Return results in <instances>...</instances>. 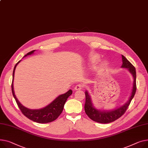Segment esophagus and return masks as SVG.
Masks as SVG:
<instances>
[{"mask_svg": "<svg viewBox=\"0 0 148 148\" xmlns=\"http://www.w3.org/2000/svg\"><path fill=\"white\" fill-rule=\"evenodd\" d=\"M83 85H82V84H77V85H76L75 86V87H74V89L75 90H81V89H82V88H83Z\"/></svg>", "mask_w": 148, "mask_h": 148, "instance_id": "obj_1", "label": "esophagus"}]
</instances>
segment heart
<instances>
[{
	"label": "heart",
	"instance_id": "b5f03b06",
	"mask_svg": "<svg viewBox=\"0 0 148 148\" xmlns=\"http://www.w3.org/2000/svg\"><path fill=\"white\" fill-rule=\"evenodd\" d=\"M99 59V55L96 53H93L90 56L89 58V61L91 63H95ZM106 62L105 61H102L101 63V66H104L106 65Z\"/></svg>",
	"mask_w": 148,
	"mask_h": 148
}]
</instances>
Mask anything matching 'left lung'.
Listing matches in <instances>:
<instances>
[{"mask_svg":"<svg viewBox=\"0 0 148 148\" xmlns=\"http://www.w3.org/2000/svg\"><path fill=\"white\" fill-rule=\"evenodd\" d=\"M123 64L121 65L122 68H127L133 77V84L132 92L131 95L129 97V99L123 106L116 108L111 111H101L96 110L93 106L91 97L88 94V92L86 90L85 92L86 95V102L84 105V110L86 114L90 118L91 120L94 121L99 123H110L113 122L120 118L125 112L127 108L129 107L132 99L133 98L136 91V72L134 66L129 61L127 58L122 55Z\"/></svg>","mask_w":148,"mask_h":148,"instance_id":"obj_1","label":"left lung"}]
</instances>
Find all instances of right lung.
<instances>
[{
    "label": "right lung",
    "mask_w": 148,
    "mask_h": 148,
    "mask_svg": "<svg viewBox=\"0 0 148 148\" xmlns=\"http://www.w3.org/2000/svg\"><path fill=\"white\" fill-rule=\"evenodd\" d=\"M35 51L36 50H34L28 52L24 57L33 54ZM20 61H18L14 66V71H13V75H12V82L11 85L12 94L19 108L20 109L22 113L26 117H27L28 119L31 120L34 122L43 124V123H47L53 121L62 113L65 102L66 101L68 97L70 95H71L73 91L71 90H69L66 93L58 96L56 99L53 100L51 103H49L48 105L44 107L43 108H42V109H39V110L28 109V108L25 107L19 102V101L17 99V98L15 95V92L14 90L13 82H14V78L15 70L17 65Z\"/></svg>",
    "instance_id": "add662e5"
}]
</instances>
